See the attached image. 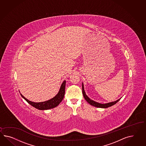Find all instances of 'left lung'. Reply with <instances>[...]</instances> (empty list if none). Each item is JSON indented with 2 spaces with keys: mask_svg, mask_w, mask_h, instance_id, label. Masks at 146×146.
I'll return each instance as SVG.
<instances>
[{
  "mask_svg": "<svg viewBox=\"0 0 146 146\" xmlns=\"http://www.w3.org/2000/svg\"><path fill=\"white\" fill-rule=\"evenodd\" d=\"M82 93H83V95L84 96V99L86 100V101L89 104H90L91 106H93L94 107H98V108H108V107L112 106H113L114 104H115L117 103V102L120 100L121 99H120L117 100L115 101L110 102V103H106V104H101V103H98V102H95V101H93L92 100L90 99L89 97L86 95V93H85V91H84V86H83V83H82Z\"/></svg>",
  "mask_w": 146,
  "mask_h": 146,
  "instance_id": "8db88e82",
  "label": "left lung"
}]
</instances>
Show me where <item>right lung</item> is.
<instances>
[{
  "instance_id": "right-lung-1",
  "label": "right lung",
  "mask_w": 146,
  "mask_h": 146,
  "mask_svg": "<svg viewBox=\"0 0 146 146\" xmlns=\"http://www.w3.org/2000/svg\"><path fill=\"white\" fill-rule=\"evenodd\" d=\"M65 84H66V81H64L62 84L60 91L57 95L55 97H54L53 98H52V99L45 102H38V103L33 102L26 99L24 96H23L21 94V95L29 104H31V106H32L33 107L35 108L36 109L38 110H48L50 109H52L55 107H57L63 99L64 94H65Z\"/></svg>"
}]
</instances>
